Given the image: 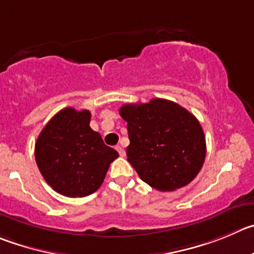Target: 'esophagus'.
Listing matches in <instances>:
<instances>
[{
  "label": "esophagus",
  "instance_id": "34e87169",
  "mask_svg": "<svg viewBox=\"0 0 254 254\" xmlns=\"http://www.w3.org/2000/svg\"><path fill=\"white\" fill-rule=\"evenodd\" d=\"M116 150L119 151L120 156H124V155H125V150H124V148H123V146L118 145V146H116Z\"/></svg>",
  "mask_w": 254,
  "mask_h": 254
}]
</instances>
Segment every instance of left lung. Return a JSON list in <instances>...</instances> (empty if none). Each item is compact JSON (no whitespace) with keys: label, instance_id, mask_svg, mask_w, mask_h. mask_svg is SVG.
Masks as SVG:
<instances>
[{"label":"left lung","instance_id":"1","mask_svg":"<svg viewBox=\"0 0 254 254\" xmlns=\"http://www.w3.org/2000/svg\"><path fill=\"white\" fill-rule=\"evenodd\" d=\"M119 114L127 123V162L140 179L160 191L186 187L203 167L207 146L198 119L165 99L125 104Z\"/></svg>","mask_w":254,"mask_h":254}]
</instances>
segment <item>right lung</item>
Segmentation results:
<instances>
[{"instance_id": "right-lung-1", "label": "right lung", "mask_w": 254, "mask_h": 254, "mask_svg": "<svg viewBox=\"0 0 254 254\" xmlns=\"http://www.w3.org/2000/svg\"><path fill=\"white\" fill-rule=\"evenodd\" d=\"M90 118L89 110L63 109L45 125L35 144V159L46 183L70 198L98 190L119 156L90 127Z\"/></svg>"}]
</instances>
